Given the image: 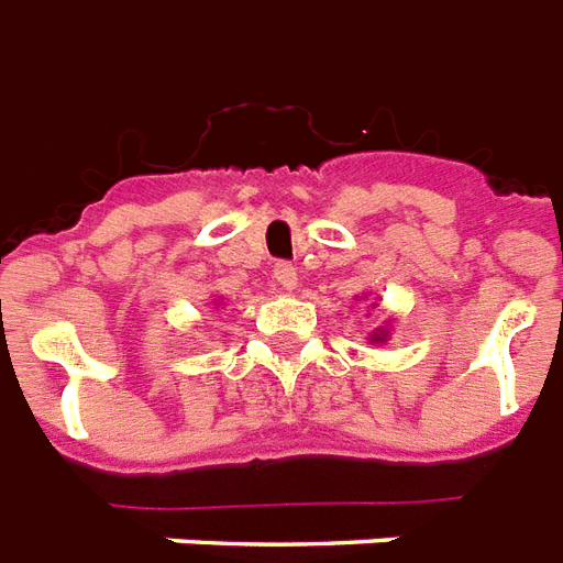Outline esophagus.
<instances>
[{
    "label": "esophagus",
    "instance_id": "esophagus-1",
    "mask_svg": "<svg viewBox=\"0 0 563 563\" xmlns=\"http://www.w3.org/2000/svg\"><path fill=\"white\" fill-rule=\"evenodd\" d=\"M273 278H276L282 290H296V287H299V276H296V267H294V264H285V261H278L276 269H273Z\"/></svg>",
    "mask_w": 563,
    "mask_h": 563
}]
</instances>
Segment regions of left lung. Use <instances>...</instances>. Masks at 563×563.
<instances>
[{"label": "left lung", "instance_id": "1", "mask_svg": "<svg viewBox=\"0 0 563 563\" xmlns=\"http://www.w3.org/2000/svg\"><path fill=\"white\" fill-rule=\"evenodd\" d=\"M386 340V331L384 328H380V331H375V334H372V343H384Z\"/></svg>", "mask_w": 563, "mask_h": 563}]
</instances>
